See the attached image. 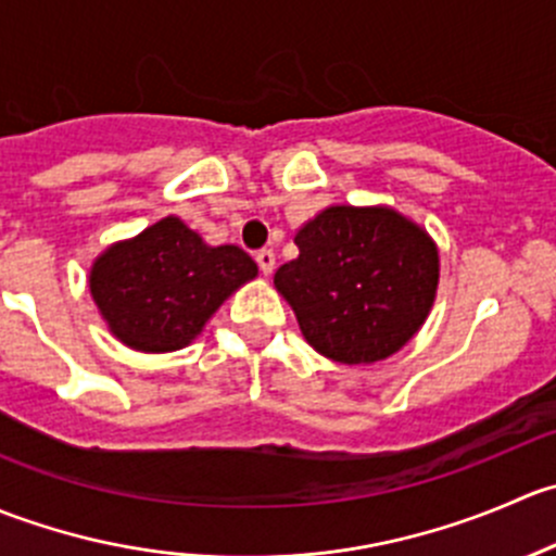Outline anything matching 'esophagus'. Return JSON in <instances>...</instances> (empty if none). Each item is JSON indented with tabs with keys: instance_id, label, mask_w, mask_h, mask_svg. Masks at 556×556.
Masks as SVG:
<instances>
[{
	"instance_id": "34e87169",
	"label": "esophagus",
	"mask_w": 556,
	"mask_h": 556,
	"mask_svg": "<svg viewBox=\"0 0 556 556\" xmlns=\"http://www.w3.org/2000/svg\"><path fill=\"white\" fill-rule=\"evenodd\" d=\"M255 261H257V268H261V271L268 277V274L274 271V261H277V257H274L271 250H257Z\"/></svg>"
}]
</instances>
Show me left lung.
Returning <instances> with one entry per match:
<instances>
[{
	"mask_svg": "<svg viewBox=\"0 0 556 556\" xmlns=\"http://www.w3.org/2000/svg\"><path fill=\"white\" fill-rule=\"evenodd\" d=\"M299 257L274 274L301 333L346 366L401 350L428 319L439 250L387 206H328L295 233Z\"/></svg>",
	"mask_w": 556,
	"mask_h": 556,
	"instance_id": "1",
	"label": "left lung"
}]
</instances>
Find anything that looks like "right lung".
Listing matches in <instances>:
<instances>
[{"label": "right lung", "instance_id": "1", "mask_svg": "<svg viewBox=\"0 0 556 556\" xmlns=\"http://www.w3.org/2000/svg\"><path fill=\"white\" fill-rule=\"evenodd\" d=\"M257 274L233 244L206 247L177 217H164L91 268V295L112 333L131 350H182L223 301Z\"/></svg>", "mask_w": 556, "mask_h": 556}]
</instances>
